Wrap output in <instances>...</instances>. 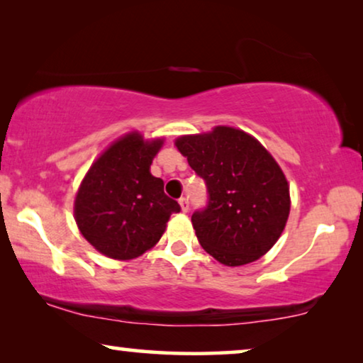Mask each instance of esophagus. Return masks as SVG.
Masks as SVG:
<instances>
[{
    "instance_id": "1",
    "label": "esophagus",
    "mask_w": 363,
    "mask_h": 363,
    "mask_svg": "<svg viewBox=\"0 0 363 363\" xmlns=\"http://www.w3.org/2000/svg\"><path fill=\"white\" fill-rule=\"evenodd\" d=\"M180 206H182V211L186 213L188 210H190V201H188V198H180Z\"/></svg>"
}]
</instances>
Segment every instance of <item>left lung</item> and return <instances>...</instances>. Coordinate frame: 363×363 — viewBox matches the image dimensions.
Wrapping results in <instances>:
<instances>
[{
    "mask_svg": "<svg viewBox=\"0 0 363 363\" xmlns=\"http://www.w3.org/2000/svg\"><path fill=\"white\" fill-rule=\"evenodd\" d=\"M175 143L206 185V206L191 216L203 250L226 266L259 259L281 236L291 208L289 186L274 158L256 138L231 127Z\"/></svg>",
    "mask_w": 363,
    "mask_h": 363,
    "instance_id": "obj_1",
    "label": "left lung"
}]
</instances>
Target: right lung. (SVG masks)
Segmentation results:
<instances>
[{
    "mask_svg": "<svg viewBox=\"0 0 363 363\" xmlns=\"http://www.w3.org/2000/svg\"><path fill=\"white\" fill-rule=\"evenodd\" d=\"M162 140L128 133L99 157L79 188L74 205L82 236L112 259H133L155 246L178 201L163 191L150 165Z\"/></svg>",
    "mask_w": 363,
    "mask_h": 363,
    "instance_id": "right-lung-1",
    "label": "right lung"
}]
</instances>
